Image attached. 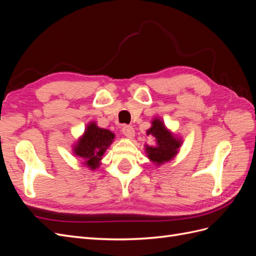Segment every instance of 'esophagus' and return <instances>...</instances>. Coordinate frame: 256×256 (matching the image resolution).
Returning a JSON list of instances; mask_svg holds the SVG:
<instances>
[{"instance_id": "1", "label": "esophagus", "mask_w": 256, "mask_h": 256, "mask_svg": "<svg viewBox=\"0 0 256 256\" xmlns=\"http://www.w3.org/2000/svg\"><path fill=\"white\" fill-rule=\"evenodd\" d=\"M122 134H125V136H127L128 138H132L134 136V129L132 126H129V125H125L122 127Z\"/></svg>"}]
</instances>
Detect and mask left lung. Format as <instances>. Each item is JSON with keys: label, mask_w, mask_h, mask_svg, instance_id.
Segmentation results:
<instances>
[{"label": "left lung", "mask_w": 256, "mask_h": 256, "mask_svg": "<svg viewBox=\"0 0 256 256\" xmlns=\"http://www.w3.org/2000/svg\"><path fill=\"white\" fill-rule=\"evenodd\" d=\"M146 134L156 142V145L152 146L145 145L147 157L156 166L171 161L178 154L182 144V138L175 136L160 118L152 120V127L146 131Z\"/></svg>", "instance_id": "1"}]
</instances>
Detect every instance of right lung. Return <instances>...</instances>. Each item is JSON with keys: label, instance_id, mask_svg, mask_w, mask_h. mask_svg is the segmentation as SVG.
Masks as SVG:
<instances>
[{"label": "right lung", "instance_id": "obj_1", "mask_svg": "<svg viewBox=\"0 0 256 256\" xmlns=\"http://www.w3.org/2000/svg\"><path fill=\"white\" fill-rule=\"evenodd\" d=\"M114 138L112 131L98 127L96 122H90L74 145V154L83 160L84 166L94 171L102 164L104 154L113 143Z\"/></svg>", "mask_w": 256, "mask_h": 256}]
</instances>
